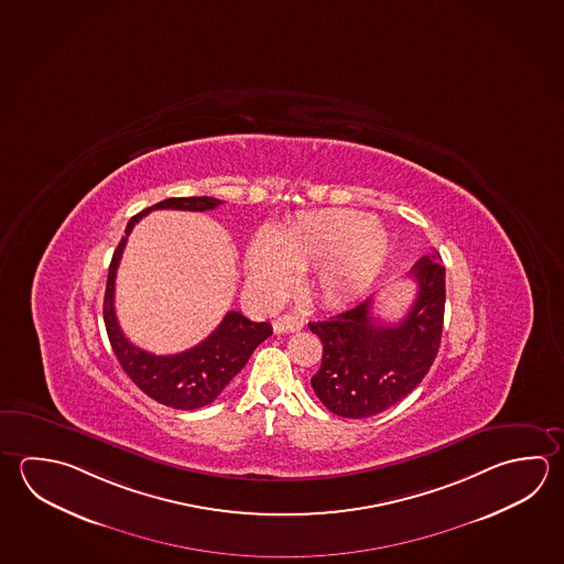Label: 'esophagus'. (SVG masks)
I'll return each instance as SVG.
<instances>
[{
  "mask_svg": "<svg viewBox=\"0 0 564 564\" xmlns=\"http://www.w3.org/2000/svg\"><path fill=\"white\" fill-rule=\"evenodd\" d=\"M274 328L280 334H290V332H297L304 328V319L296 316V314H282L274 319Z\"/></svg>",
  "mask_w": 564,
  "mask_h": 564,
  "instance_id": "obj_1",
  "label": "esophagus"
}]
</instances>
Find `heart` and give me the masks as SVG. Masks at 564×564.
Returning a JSON list of instances; mask_svg holds the SVG:
<instances>
[{
	"mask_svg": "<svg viewBox=\"0 0 564 564\" xmlns=\"http://www.w3.org/2000/svg\"><path fill=\"white\" fill-rule=\"evenodd\" d=\"M388 258V236L373 216L356 210H318L288 223L282 235L262 228L246 252L248 282L258 296L278 300L310 270L307 286L326 306L364 296Z\"/></svg>",
	"mask_w": 564,
	"mask_h": 564,
	"instance_id": "1",
	"label": "heart"
}]
</instances>
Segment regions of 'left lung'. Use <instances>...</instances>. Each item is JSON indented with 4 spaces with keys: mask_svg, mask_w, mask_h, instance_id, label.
<instances>
[{
    "mask_svg": "<svg viewBox=\"0 0 564 564\" xmlns=\"http://www.w3.org/2000/svg\"><path fill=\"white\" fill-rule=\"evenodd\" d=\"M437 250L410 270L417 296L398 324L371 316V297L307 326L324 354L312 388L332 413L366 420L415 390L440 351L445 312V267Z\"/></svg>",
    "mask_w": 564,
    "mask_h": 564,
    "instance_id": "left-lung-1",
    "label": "left lung"
}]
</instances>
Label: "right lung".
I'll list each match as a JSON object with an SVG mask.
<instances>
[{"instance_id": "right-lung-1", "label": "right lung", "mask_w": 564, "mask_h": 564, "mask_svg": "<svg viewBox=\"0 0 564 564\" xmlns=\"http://www.w3.org/2000/svg\"><path fill=\"white\" fill-rule=\"evenodd\" d=\"M223 205V200L213 196H173L134 215L124 228V236L115 250L107 288L102 300V319L107 336L111 341L115 356L121 368L134 386L154 401L174 410H198L205 408L223 393L236 373L245 368L252 351L272 336V326L268 322H252L240 312L230 310L220 326L196 344L174 356H154L151 351L137 348L124 338L123 329L115 316V276L119 260L123 257L127 238L133 226L149 215L151 210L171 208V210H193L205 213Z\"/></svg>"}]
</instances>
